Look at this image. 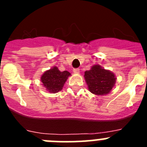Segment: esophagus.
<instances>
[{"label":"esophagus","instance_id":"esophagus-1","mask_svg":"<svg viewBox=\"0 0 147 147\" xmlns=\"http://www.w3.org/2000/svg\"><path fill=\"white\" fill-rule=\"evenodd\" d=\"M73 71H74V73H75V74H79V73H80V69H79V68H74V69L73 70Z\"/></svg>","mask_w":147,"mask_h":147}]
</instances>
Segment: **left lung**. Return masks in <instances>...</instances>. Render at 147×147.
I'll list each match as a JSON object with an SVG mask.
<instances>
[{
    "instance_id": "obj_1",
    "label": "left lung",
    "mask_w": 147,
    "mask_h": 147,
    "mask_svg": "<svg viewBox=\"0 0 147 147\" xmlns=\"http://www.w3.org/2000/svg\"><path fill=\"white\" fill-rule=\"evenodd\" d=\"M84 76L90 92L98 96L110 93L116 80L113 73L105 70L99 65L92 66L90 70L85 71Z\"/></svg>"
}]
</instances>
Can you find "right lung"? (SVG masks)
Instances as JSON below:
<instances>
[{
  "label": "right lung",
  "mask_w": 147,
  "mask_h": 147,
  "mask_svg": "<svg viewBox=\"0 0 147 147\" xmlns=\"http://www.w3.org/2000/svg\"><path fill=\"white\" fill-rule=\"evenodd\" d=\"M69 76H71V74L68 71H60L57 67L54 66L44 72L41 76V82L48 91L56 93L62 90Z\"/></svg>",
  "instance_id": "1"
}]
</instances>
